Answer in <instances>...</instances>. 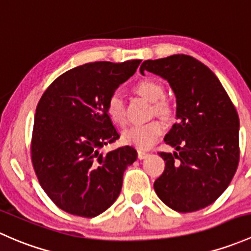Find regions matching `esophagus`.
<instances>
[{
    "label": "esophagus",
    "mask_w": 251,
    "mask_h": 251,
    "mask_svg": "<svg viewBox=\"0 0 251 251\" xmlns=\"http://www.w3.org/2000/svg\"><path fill=\"white\" fill-rule=\"evenodd\" d=\"M147 156H149V153H147V152L143 151V150H138V158H139V159L146 158Z\"/></svg>",
    "instance_id": "obj_1"
}]
</instances>
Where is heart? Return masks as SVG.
<instances>
[{
    "label": "heart",
    "instance_id": "1",
    "mask_svg": "<svg viewBox=\"0 0 251 251\" xmlns=\"http://www.w3.org/2000/svg\"><path fill=\"white\" fill-rule=\"evenodd\" d=\"M136 94L143 97L149 101L154 102L153 110L158 116L169 118L173 113L172 105L164 100L165 89L162 83L154 79H143L134 87ZM106 112L110 120L117 126H125L126 123V108L122 99L118 94H112L107 100ZM164 130V125L158 120H153L145 125L129 126L123 131V141L129 145L145 150L156 143Z\"/></svg>",
    "mask_w": 251,
    "mask_h": 251
}]
</instances>
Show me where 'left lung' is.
Masks as SVG:
<instances>
[{
	"label": "left lung",
	"instance_id": "8db88e82",
	"mask_svg": "<svg viewBox=\"0 0 251 251\" xmlns=\"http://www.w3.org/2000/svg\"><path fill=\"white\" fill-rule=\"evenodd\" d=\"M163 77L176 98V120L161 152L164 172L153 183L165 205L191 213L214 203L234 176L239 162V118L213 71L197 59L175 54L141 64L140 72Z\"/></svg>",
	"mask_w": 251,
	"mask_h": 251
}]
</instances>
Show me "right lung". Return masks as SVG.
<instances>
[{
  "instance_id": "right-lung-1",
  "label": "right lung",
  "mask_w": 251,
  "mask_h": 251,
  "mask_svg": "<svg viewBox=\"0 0 251 251\" xmlns=\"http://www.w3.org/2000/svg\"><path fill=\"white\" fill-rule=\"evenodd\" d=\"M140 63L97 61L77 66L59 76L38 101L31 161L41 187L61 210L94 218L120 196L123 173L138 153L130 146L100 152L120 139L106 104Z\"/></svg>"
}]
</instances>
